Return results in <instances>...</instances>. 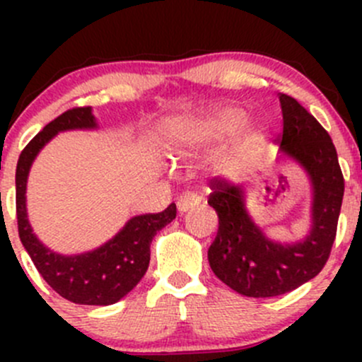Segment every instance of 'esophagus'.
Masks as SVG:
<instances>
[{
    "instance_id": "34e87169",
    "label": "esophagus",
    "mask_w": 362,
    "mask_h": 362,
    "mask_svg": "<svg viewBox=\"0 0 362 362\" xmlns=\"http://www.w3.org/2000/svg\"><path fill=\"white\" fill-rule=\"evenodd\" d=\"M199 203H202V198H199V194H196V192H185V194H182L180 198L177 199V206L180 214L198 206Z\"/></svg>"
}]
</instances>
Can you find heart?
Masks as SVG:
<instances>
[{
    "instance_id": "heart-1",
    "label": "heart",
    "mask_w": 362,
    "mask_h": 362,
    "mask_svg": "<svg viewBox=\"0 0 362 362\" xmlns=\"http://www.w3.org/2000/svg\"><path fill=\"white\" fill-rule=\"evenodd\" d=\"M247 113L242 108L226 107L204 115H185L175 119L168 127V140L173 145L182 147H198V145L211 144L228 136L238 129L245 120ZM261 127L250 126L240 133L238 148L247 152L254 144L261 140Z\"/></svg>"
}]
</instances>
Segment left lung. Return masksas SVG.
Here are the masks:
<instances>
[{"label": "left lung", "mask_w": 362, "mask_h": 362, "mask_svg": "<svg viewBox=\"0 0 362 362\" xmlns=\"http://www.w3.org/2000/svg\"><path fill=\"white\" fill-rule=\"evenodd\" d=\"M284 131L280 151L301 164L313 187L312 229L305 240L279 243L266 238L245 210L243 189L210 182L208 204L218 215V231L208 262L218 280L249 298H272L298 289L320 273L337 238L343 182L333 140L294 98L280 94Z\"/></svg>", "instance_id": "8db88e82"}]
</instances>
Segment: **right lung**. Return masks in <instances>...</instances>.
Instances as JSON below:
<instances>
[{
	"instance_id": "right-lung-1",
	"label": "right lung",
	"mask_w": 362,
	"mask_h": 362,
	"mask_svg": "<svg viewBox=\"0 0 362 362\" xmlns=\"http://www.w3.org/2000/svg\"><path fill=\"white\" fill-rule=\"evenodd\" d=\"M90 107H75L61 113L47 124L21 152L16 171V208L19 236L29 257L47 284L76 305H113L129 293L151 262V243L158 231L177 217V206L171 203L159 214L136 215L101 245L100 249L80 255H61L47 249L35 236L25 214V184L28 173L43 145L59 131L94 129Z\"/></svg>"
}]
</instances>
